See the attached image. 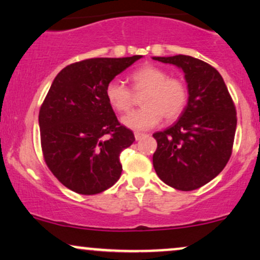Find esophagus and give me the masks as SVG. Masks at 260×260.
Wrapping results in <instances>:
<instances>
[{
    "mask_svg": "<svg viewBox=\"0 0 260 260\" xmlns=\"http://www.w3.org/2000/svg\"><path fill=\"white\" fill-rule=\"evenodd\" d=\"M142 137H145V134H141V133H135V139L136 141H139L142 139Z\"/></svg>",
    "mask_w": 260,
    "mask_h": 260,
    "instance_id": "obj_1",
    "label": "esophagus"
}]
</instances>
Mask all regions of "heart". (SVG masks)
<instances>
[{
  "label": "heart",
  "mask_w": 260,
  "mask_h": 260,
  "mask_svg": "<svg viewBox=\"0 0 260 260\" xmlns=\"http://www.w3.org/2000/svg\"><path fill=\"white\" fill-rule=\"evenodd\" d=\"M133 89L136 92L145 91L140 110L133 111L121 118L125 126L135 131L152 129L165 120L177 119L183 112L188 100V90L183 81L170 78L165 70L153 65H145L130 73ZM106 99L112 108L118 112L129 111L134 95L124 82L112 79L106 85Z\"/></svg>",
  "instance_id": "obj_1"
}]
</instances>
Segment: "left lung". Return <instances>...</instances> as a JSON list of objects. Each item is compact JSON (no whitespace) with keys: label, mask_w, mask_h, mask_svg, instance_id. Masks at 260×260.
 I'll return each instance as SVG.
<instances>
[{"label":"left lung","mask_w":260,"mask_h":260,"mask_svg":"<svg viewBox=\"0 0 260 260\" xmlns=\"http://www.w3.org/2000/svg\"><path fill=\"white\" fill-rule=\"evenodd\" d=\"M184 73L188 102L178 120L153 134L158 147L153 166L164 183L194 190L218 176L232 155L236 110L222 76L203 60L188 55L153 56Z\"/></svg>","instance_id":"left-lung-1"}]
</instances>
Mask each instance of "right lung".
<instances>
[{"instance_id": "right-lung-1", "label": "right lung", "mask_w": 260, "mask_h": 260, "mask_svg": "<svg viewBox=\"0 0 260 260\" xmlns=\"http://www.w3.org/2000/svg\"><path fill=\"white\" fill-rule=\"evenodd\" d=\"M95 57L71 63L57 73L40 110L44 160L66 188L94 195L121 175L120 153L134 143L106 99V85L141 59Z\"/></svg>"}]
</instances>
